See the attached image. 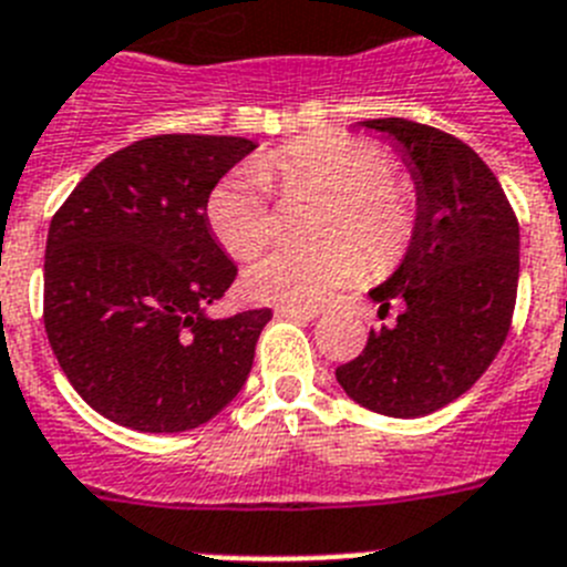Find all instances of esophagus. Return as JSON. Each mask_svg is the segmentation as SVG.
Here are the masks:
<instances>
[{
  "label": "esophagus",
  "instance_id": "34e87169",
  "mask_svg": "<svg viewBox=\"0 0 567 567\" xmlns=\"http://www.w3.org/2000/svg\"><path fill=\"white\" fill-rule=\"evenodd\" d=\"M277 313L285 319H299V322H311L319 317L317 308H293V305H279Z\"/></svg>",
  "mask_w": 567,
  "mask_h": 567
}]
</instances>
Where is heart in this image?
I'll use <instances>...</instances> for the list:
<instances>
[{"label":"heart","mask_w":567,"mask_h":567,"mask_svg":"<svg viewBox=\"0 0 567 567\" xmlns=\"http://www.w3.org/2000/svg\"><path fill=\"white\" fill-rule=\"evenodd\" d=\"M270 185L285 194L313 190L328 202L319 214L317 245H279L243 274L254 302L311 308L362 270L400 262L416 234V194L393 176V156L379 142L344 134H311L265 151L236 167L210 190L205 214L228 254L248 259L274 234ZM363 250L359 251L358 248Z\"/></svg>","instance_id":"obj_1"}]
</instances>
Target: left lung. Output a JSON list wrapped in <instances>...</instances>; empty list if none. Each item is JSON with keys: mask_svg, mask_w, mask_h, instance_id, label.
Returning <instances> with one entry per match:
<instances>
[{"mask_svg": "<svg viewBox=\"0 0 567 567\" xmlns=\"http://www.w3.org/2000/svg\"><path fill=\"white\" fill-rule=\"evenodd\" d=\"M393 147L416 185V234L405 259L368 297L396 322L337 368L342 391L368 411L413 420L460 400L499 353L519 282V223L474 147L440 127L362 122Z\"/></svg>", "mask_w": 567, "mask_h": 567, "instance_id": "8db88e82", "label": "left lung"}]
</instances>
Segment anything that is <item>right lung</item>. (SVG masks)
Instances as JSON below:
<instances>
[{"label": "right lung", "mask_w": 567, "mask_h": 567, "mask_svg": "<svg viewBox=\"0 0 567 567\" xmlns=\"http://www.w3.org/2000/svg\"><path fill=\"white\" fill-rule=\"evenodd\" d=\"M254 147L243 136H147L102 159L53 214L48 342L73 391L105 420L190 431L243 391L274 313L208 317L236 265L205 205Z\"/></svg>", "instance_id": "1"}]
</instances>
